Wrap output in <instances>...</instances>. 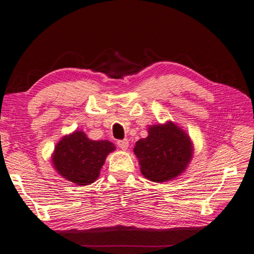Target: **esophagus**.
I'll list each match as a JSON object with an SVG mask.
<instances>
[{"label":"esophagus","instance_id":"esophagus-1","mask_svg":"<svg viewBox=\"0 0 254 254\" xmlns=\"http://www.w3.org/2000/svg\"><path fill=\"white\" fill-rule=\"evenodd\" d=\"M117 144L119 145L120 149L122 150H127L128 147V140L127 139H123V140H119L117 141Z\"/></svg>","mask_w":254,"mask_h":254}]
</instances>
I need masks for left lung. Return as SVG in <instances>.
Returning <instances> with one entry per match:
<instances>
[{"label": "left lung", "instance_id": "obj_1", "mask_svg": "<svg viewBox=\"0 0 254 254\" xmlns=\"http://www.w3.org/2000/svg\"><path fill=\"white\" fill-rule=\"evenodd\" d=\"M134 153L144 177L163 183L186 169L192 156V147L186 133L168 122L165 126L150 127L149 135L135 143Z\"/></svg>", "mask_w": 254, "mask_h": 254}]
</instances>
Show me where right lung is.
Instances as JSON below:
<instances>
[{
  "label": "right lung",
  "mask_w": 254,
  "mask_h": 254,
  "mask_svg": "<svg viewBox=\"0 0 254 254\" xmlns=\"http://www.w3.org/2000/svg\"><path fill=\"white\" fill-rule=\"evenodd\" d=\"M114 149L110 141L89 140L84 132L76 131L59 141L53 162L64 178L85 186L97 179L106 156Z\"/></svg>",
  "instance_id": "right-lung-1"
}]
</instances>
